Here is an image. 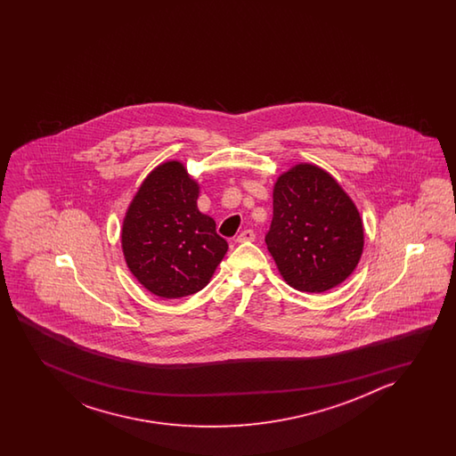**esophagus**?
<instances>
[{"instance_id": "obj_1", "label": "esophagus", "mask_w": 456, "mask_h": 456, "mask_svg": "<svg viewBox=\"0 0 456 456\" xmlns=\"http://www.w3.org/2000/svg\"><path fill=\"white\" fill-rule=\"evenodd\" d=\"M254 240H256V234H254V232H252V230H244V232L238 234L236 242L254 241Z\"/></svg>"}]
</instances>
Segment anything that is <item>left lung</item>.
I'll return each instance as SVG.
<instances>
[{"mask_svg": "<svg viewBox=\"0 0 456 456\" xmlns=\"http://www.w3.org/2000/svg\"><path fill=\"white\" fill-rule=\"evenodd\" d=\"M265 244L283 281L297 290L321 293L355 271L363 252V224L330 173L301 163L273 185Z\"/></svg>", "mask_w": 456, "mask_h": 456, "instance_id": "8db88e82", "label": "left lung"}]
</instances>
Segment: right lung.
I'll use <instances>...</instances> for the list:
<instances>
[{"mask_svg":"<svg viewBox=\"0 0 456 456\" xmlns=\"http://www.w3.org/2000/svg\"><path fill=\"white\" fill-rule=\"evenodd\" d=\"M199 184L166 161L140 185L122 224L126 265L146 290L181 298L202 290L228 251L215 220L197 208Z\"/></svg>","mask_w":456,"mask_h":456,"instance_id":"1","label":"right lung"}]
</instances>
